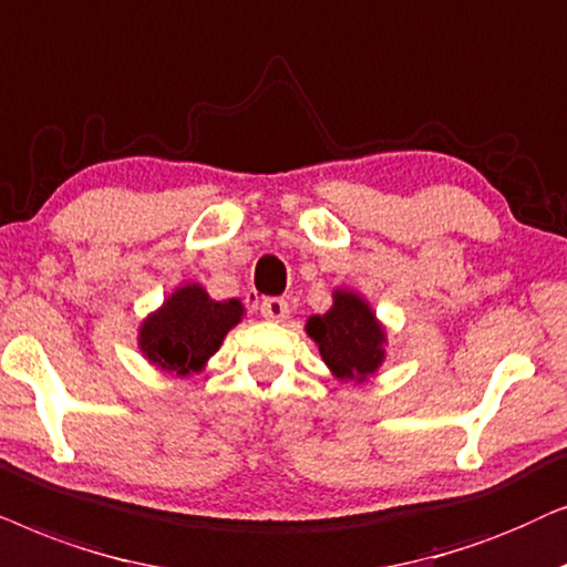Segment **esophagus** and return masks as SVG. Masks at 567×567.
Masks as SVG:
<instances>
[{
  "mask_svg": "<svg viewBox=\"0 0 567 567\" xmlns=\"http://www.w3.org/2000/svg\"><path fill=\"white\" fill-rule=\"evenodd\" d=\"M261 316L267 321H285L290 316V308H288V300L282 298H267L261 300Z\"/></svg>",
  "mask_w": 567,
  "mask_h": 567,
  "instance_id": "1",
  "label": "esophagus"
}]
</instances>
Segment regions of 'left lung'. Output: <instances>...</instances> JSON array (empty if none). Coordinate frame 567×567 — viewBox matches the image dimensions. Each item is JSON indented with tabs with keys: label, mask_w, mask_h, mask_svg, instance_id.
<instances>
[{
	"label": "left lung",
	"mask_w": 567,
	"mask_h": 567,
	"mask_svg": "<svg viewBox=\"0 0 567 567\" xmlns=\"http://www.w3.org/2000/svg\"><path fill=\"white\" fill-rule=\"evenodd\" d=\"M306 331L339 381L362 383L386 358V331L368 300L352 290H334V306L323 316H311Z\"/></svg>",
	"instance_id": "left-lung-1"
}]
</instances>
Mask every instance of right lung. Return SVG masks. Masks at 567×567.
Returning a JSON list of instances; mask_svg holds the SVG:
<instances>
[{
  "instance_id": "add662e5",
  "label": "right lung",
  "mask_w": 567,
  "mask_h": 567,
  "mask_svg": "<svg viewBox=\"0 0 567 567\" xmlns=\"http://www.w3.org/2000/svg\"><path fill=\"white\" fill-rule=\"evenodd\" d=\"M240 319V300H213L202 285H184L142 321L140 350L161 371L199 373Z\"/></svg>"
}]
</instances>
